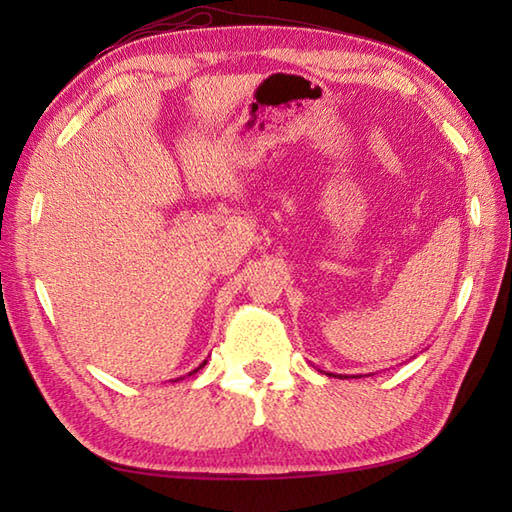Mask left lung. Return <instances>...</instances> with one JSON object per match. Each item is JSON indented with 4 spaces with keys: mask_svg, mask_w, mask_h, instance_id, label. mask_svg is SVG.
<instances>
[{
    "mask_svg": "<svg viewBox=\"0 0 512 512\" xmlns=\"http://www.w3.org/2000/svg\"><path fill=\"white\" fill-rule=\"evenodd\" d=\"M328 376H336V374H332V372H328ZM339 378H347V376H343V374H339Z\"/></svg>",
    "mask_w": 512,
    "mask_h": 512,
    "instance_id": "1",
    "label": "left lung"
}]
</instances>
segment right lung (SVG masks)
I'll return each mask as SVG.
<instances>
[{
  "mask_svg": "<svg viewBox=\"0 0 512 512\" xmlns=\"http://www.w3.org/2000/svg\"><path fill=\"white\" fill-rule=\"evenodd\" d=\"M204 365H206V361H202V365H200V367H198V369H193V372H189V376H191V374H195V372H200V369H202V367H204Z\"/></svg>",
  "mask_w": 512,
  "mask_h": 512,
  "instance_id": "1",
  "label": "right lung"
}]
</instances>
